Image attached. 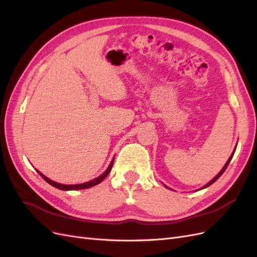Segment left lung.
I'll return each mask as SVG.
<instances>
[{
    "instance_id": "8db88e82",
    "label": "left lung",
    "mask_w": 257,
    "mask_h": 257,
    "mask_svg": "<svg viewBox=\"0 0 257 257\" xmlns=\"http://www.w3.org/2000/svg\"><path fill=\"white\" fill-rule=\"evenodd\" d=\"M234 152H235V150H234V151H233V152H232V154H231V156H230V157H229V159H228V161H227V163H226V164H225V166H223V167H222V169H221V170H220V172H219V173H218V175H217V176H216V177H215V178H214V179H213V180H210V181H209V182H208V183H207V185H206V186H204V187H203V188H202V189H205V188H207V187H209V186H210V185H213V183H214V182H215V181H216V180H217V179H218V178H219V177H220V176H221V175H222V174H223V172H225V170H226V169H227V167H228V165H229V163H230V161H231V159H232V156H233V154H234ZM166 188H167V187H166ZM168 189H169V188H168Z\"/></svg>"
}]
</instances>
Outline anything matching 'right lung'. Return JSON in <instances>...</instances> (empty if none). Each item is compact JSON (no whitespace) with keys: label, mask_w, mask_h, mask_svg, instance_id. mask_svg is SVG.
Here are the masks:
<instances>
[{"label":"right lung","mask_w":257,"mask_h":257,"mask_svg":"<svg viewBox=\"0 0 257 257\" xmlns=\"http://www.w3.org/2000/svg\"><path fill=\"white\" fill-rule=\"evenodd\" d=\"M113 163H114V160L110 162V164H109V166L107 167V169L105 170V172H104L100 177H97V178H95V179H93V180H91V181L84 182V183H80V185H62V183H57V182H55V181H53V180L49 179L48 177H45L44 175H42L40 172H39V170H37V172L39 173V175H40L45 181H47L48 183H50L51 186H53V187H55V188H57V189H60V190H64V191H69V190L88 189V188H91V187H94V186L98 185V183L102 182L105 178H106V176L109 174L111 167H113Z\"/></svg>","instance_id":"obj_1"}]
</instances>
